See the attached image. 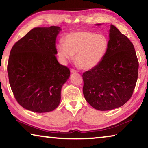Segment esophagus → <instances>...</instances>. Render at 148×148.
I'll list each match as a JSON object with an SVG mask.
<instances>
[{"label": "esophagus", "instance_id": "esophagus-1", "mask_svg": "<svg viewBox=\"0 0 148 148\" xmlns=\"http://www.w3.org/2000/svg\"><path fill=\"white\" fill-rule=\"evenodd\" d=\"M71 73H76V72H77V71H76V70L73 69H71Z\"/></svg>", "mask_w": 148, "mask_h": 148}]
</instances>
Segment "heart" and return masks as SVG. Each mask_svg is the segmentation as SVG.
<instances>
[{"label": "heart", "instance_id": "heart-1", "mask_svg": "<svg viewBox=\"0 0 148 148\" xmlns=\"http://www.w3.org/2000/svg\"><path fill=\"white\" fill-rule=\"evenodd\" d=\"M108 40L103 34L88 31L72 32L65 36L64 43L57 46L58 56L64 62L71 61L76 56L79 67L92 69L99 65L104 58L108 48Z\"/></svg>", "mask_w": 148, "mask_h": 148}]
</instances>
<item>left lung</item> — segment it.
I'll return each instance as SVG.
<instances>
[{"label": "left lung", "instance_id": "obj_1", "mask_svg": "<svg viewBox=\"0 0 148 148\" xmlns=\"http://www.w3.org/2000/svg\"><path fill=\"white\" fill-rule=\"evenodd\" d=\"M108 42L101 63L82 76L85 99L101 111L126 103L133 93L138 75V61L133 44L113 25H110Z\"/></svg>", "mask_w": 148, "mask_h": 148}]
</instances>
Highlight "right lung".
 I'll use <instances>...</instances> for the list:
<instances>
[{
  "instance_id": "right-lung-1",
  "label": "right lung",
  "mask_w": 148,
  "mask_h": 148,
  "mask_svg": "<svg viewBox=\"0 0 148 148\" xmlns=\"http://www.w3.org/2000/svg\"><path fill=\"white\" fill-rule=\"evenodd\" d=\"M61 31L57 26L36 27L12 47L7 69L9 83L25 109L45 113L59 106L61 88L71 75L56 56Z\"/></svg>"
}]
</instances>
